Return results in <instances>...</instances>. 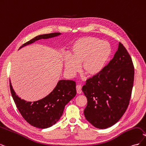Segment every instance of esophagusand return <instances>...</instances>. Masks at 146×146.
<instances>
[{"label":"esophagus","instance_id":"obj_1","mask_svg":"<svg viewBox=\"0 0 146 146\" xmlns=\"http://www.w3.org/2000/svg\"><path fill=\"white\" fill-rule=\"evenodd\" d=\"M76 91L77 94H80L82 93V86L80 85H77L76 86Z\"/></svg>","mask_w":146,"mask_h":146}]
</instances>
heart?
<instances>
[{
	"label": "heart",
	"mask_w": 146,
	"mask_h": 146,
	"mask_svg": "<svg viewBox=\"0 0 146 146\" xmlns=\"http://www.w3.org/2000/svg\"><path fill=\"white\" fill-rule=\"evenodd\" d=\"M111 53L107 42L93 37L81 38L73 44L72 56H64V71L69 76L74 77L82 64L83 72L88 77H94L103 69Z\"/></svg>",
	"instance_id": "obj_1"
}]
</instances>
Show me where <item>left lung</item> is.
<instances>
[{
  "instance_id": "obj_1",
  "label": "left lung",
  "mask_w": 146,
  "mask_h": 146,
  "mask_svg": "<svg viewBox=\"0 0 146 146\" xmlns=\"http://www.w3.org/2000/svg\"><path fill=\"white\" fill-rule=\"evenodd\" d=\"M134 76L131 56L119 42L113 58L82 88L88 100L84 110L86 120L102 129L115 124L129 105Z\"/></svg>"
}]
</instances>
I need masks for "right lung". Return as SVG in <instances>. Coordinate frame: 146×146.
<instances>
[{
    "instance_id": "add662e5",
    "label": "right lung",
    "mask_w": 146,
    "mask_h": 146,
    "mask_svg": "<svg viewBox=\"0 0 146 146\" xmlns=\"http://www.w3.org/2000/svg\"><path fill=\"white\" fill-rule=\"evenodd\" d=\"M60 33L41 35L24 43L19 48L41 39L58 36ZM11 96L22 116L31 125L39 129L50 127L62 116L65 105L76 95V82L73 80H60L57 85L46 98L35 102L21 99L15 93L10 80Z\"/></svg>"
}]
</instances>
